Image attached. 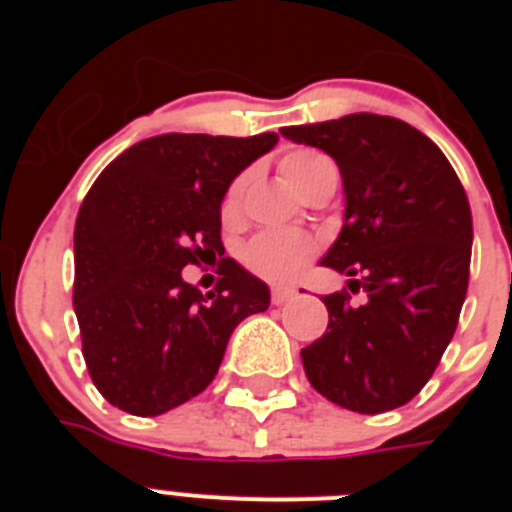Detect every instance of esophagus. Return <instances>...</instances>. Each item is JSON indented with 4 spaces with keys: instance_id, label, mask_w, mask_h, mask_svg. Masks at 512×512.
<instances>
[{
    "instance_id": "1",
    "label": "esophagus",
    "mask_w": 512,
    "mask_h": 512,
    "mask_svg": "<svg viewBox=\"0 0 512 512\" xmlns=\"http://www.w3.org/2000/svg\"><path fill=\"white\" fill-rule=\"evenodd\" d=\"M292 297H295V289H289V287L271 289V302H274V305H287Z\"/></svg>"
}]
</instances>
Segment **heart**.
I'll use <instances>...</instances> for the list:
<instances>
[{
    "instance_id": "b5f03b06",
    "label": "heart",
    "mask_w": 512,
    "mask_h": 512,
    "mask_svg": "<svg viewBox=\"0 0 512 512\" xmlns=\"http://www.w3.org/2000/svg\"><path fill=\"white\" fill-rule=\"evenodd\" d=\"M282 176L287 184L297 192H305L307 184L325 169H333L330 158L310 148H295L282 156ZM246 174L235 176L223 197V217L233 220L241 210L243 192H246ZM318 251V243L305 233H292V230H264L253 235L248 246L243 248V261L248 269L269 282H292L307 269L310 259Z\"/></svg>"
}]
</instances>
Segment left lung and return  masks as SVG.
<instances>
[{"mask_svg": "<svg viewBox=\"0 0 512 512\" xmlns=\"http://www.w3.org/2000/svg\"><path fill=\"white\" fill-rule=\"evenodd\" d=\"M282 135L341 169L343 228L320 264L364 289L325 295L328 330L302 348L310 384L361 415L395 410L433 377L467 297L472 210L449 158L397 117L356 112Z\"/></svg>", "mask_w": 512, "mask_h": 512, "instance_id": "left-lung-1", "label": "left lung"}]
</instances>
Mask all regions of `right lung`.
I'll list each match as a JSON object with an SVG mask.
<instances>
[{
  "mask_svg": "<svg viewBox=\"0 0 512 512\" xmlns=\"http://www.w3.org/2000/svg\"><path fill=\"white\" fill-rule=\"evenodd\" d=\"M277 140L156 135L97 176L74 228V310L89 377L110 405L153 418L197 397L235 325L269 307V287L233 259L207 295L182 269L223 256L225 189Z\"/></svg>",
  "mask_w": 512,
  "mask_h": 512,
  "instance_id": "1",
  "label": "right lung"
}]
</instances>
